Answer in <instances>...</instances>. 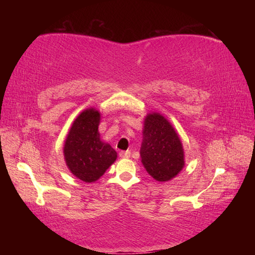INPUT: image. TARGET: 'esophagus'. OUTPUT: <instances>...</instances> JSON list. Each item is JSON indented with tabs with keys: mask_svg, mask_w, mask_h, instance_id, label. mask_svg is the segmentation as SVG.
<instances>
[{
	"mask_svg": "<svg viewBox=\"0 0 255 255\" xmlns=\"http://www.w3.org/2000/svg\"><path fill=\"white\" fill-rule=\"evenodd\" d=\"M119 156L122 158L130 157V150H126V152H125V150H122V152H119Z\"/></svg>",
	"mask_w": 255,
	"mask_h": 255,
	"instance_id": "esophagus-1",
	"label": "esophagus"
}]
</instances>
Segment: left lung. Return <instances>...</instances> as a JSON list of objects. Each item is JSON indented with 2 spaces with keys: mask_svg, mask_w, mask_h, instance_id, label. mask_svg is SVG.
<instances>
[{
  "mask_svg": "<svg viewBox=\"0 0 255 255\" xmlns=\"http://www.w3.org/2000/svg\"><path fill=\"white\" fill-rule=\"evenodd\" d=\"M140 147L141 163L157 181H169L184 165L181 140L170 123L158 114L148 115L144 124Z\"/></svg>",
  "mask_w": 255,
  "mask_h": 255,
  "instance_id": "obj_1",
  "label": "left lung"
}]
</instances>
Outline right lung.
Wrapping results in <instances>:
<instances>
[{
    "mask_svg": "<svg viewBox=\"0 0 255 255\" xmlns=\"http://www.w3.org/2000/svg\"><path fill=\"white\" fill-rule=\"evenodd\" d=\"M100 114L88 109L75 119L64 145V156L68 169L84 182H94L117 158L109 144L100 140L98 126Z\"/></svg>",
    "mask_w": 255,
    "mask_h": 255,
    "instance_id": "right-lung-1",
    "label": "right lung"
}]
</instances>
